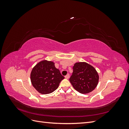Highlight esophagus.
Segmentation results:
<instances>
[{
  "label": "esophagus",
  "instance_id": "esophagus-1",
  "mask_svg": "<svg viewBox=\"0 0 129 129\" xmlns=\"http://www.w3.org/2000/svg\"><path fill=\"white\" fill-rule=\"evenodd\" d=\"M65 78H66V79H68L69 78V74H68L67 75L65 76Z\"/></svg>",
  "mask_w": 129,
  "mask_h": 129
}]
</instances>
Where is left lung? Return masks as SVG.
I'll return each mask as SVG.
<instances>
[{
	"mask_svg": "<svg viewBox=\"0 0 129 129\" xmlns=\"http://www.w3.org/2000/svg\"><path fill=\"white\" fill-rule=\"evenodd\" d=\"M69 81L74 88L81 93H88L95 89L99 76L95 68L85 62H76Z\"/></svg>",
	"mask_w": 129,
	"mask_h": 129,
	"instance_id": "1",
	"label": "left lung"
}]
</instances>
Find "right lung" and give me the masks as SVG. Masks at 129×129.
<instances>
[{
  "label": "right lung",
  "instance_id": "obj_1",
  "mask_svg": "<svg viewBox=\"0 0 129 129\" xmlns=\"http://www.w3.org/2000/svg\"><path fill=\"white\" fill-rule=\"evenodd\" d=\"M30 81L33 87L41 94H48L58 87L64 79L54 62L43 60L33 68L30 73Z\"/></svg>",
  "mask_w": 129,
  "mask_h": 129
}]
</instances>
